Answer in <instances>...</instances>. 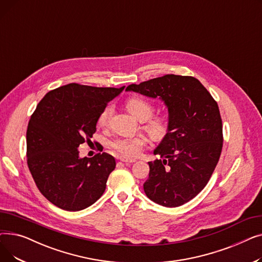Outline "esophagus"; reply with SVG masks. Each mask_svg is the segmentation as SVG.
<instances>
[{
    "mask_svg": "<svg viewBox=\"0 0 262 262\" xmlns=\"http://www.w3.org/2000/svg\"><path fill=\"white\" fill-rule=\"evenodd\" d=\"M120 160L122 161V162H124L125 164H130V163H133V162H135L136 161V159H132V158H126V157H120Z\"/></svg>",
    "mask_w": 262,
    "mask_h": 262,
    "instance_id": "1",
    "label": "esophagus"
}]
</instances>
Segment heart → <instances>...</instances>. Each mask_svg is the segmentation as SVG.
Returning <instances> with one entry per match:
<instances>
[{"instance_id": "b5f03b06", "label": "heart", "mask_w": 262, "mask_h": 262, "mask_svg": "<svg viewBox=\"0 0 262 262\" xmlns=\"http://www.w3.org/2000/svg\"><path fill=\"white\" fill-rule=\"evenodd\" d=\"M126 108L128 112L141 122L148 120L154 113V107L149 102L141 98H133L126 102ZM114 113L112 106H107L99 117V124L106 126ZM146 128L150 134L155 136L162 135L167 129L166 119L157 117L150 119L146 124ZM146 140L142 136L133 137V138H118L113 142L114 148L119 152L123 157L133 158L140 153L141 148L144 146Z\"/></svg>"}]
</instances>
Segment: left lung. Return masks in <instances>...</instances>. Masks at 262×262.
<instances>
[{
	"mask_svg": "<svg viewBox=\"0 0 262 262\" xmlns=\"http://www.w3.org/2000/svg\"><path fill=\"white\" fill-rule=\"evenodd\" d=\"M126 91L159 99L168 108L167 134L154 149L161 158L148 162L146 196L164 207L184 205L207 185L222 152L216 102L192 76L168 74L129 85Z\"/></svg>",
	"mask_w": 262,
	"mask_h": 262,
	"instance_id": "1",
	"label": "left lung"
}]
</instances>
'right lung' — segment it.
Masks as SVG:
<instances>
[{
    "mask_svg": "<svg viewBox=\"0 0 262 262\" xmlns=\"http://www.w3.org/2000/svg\"><path fill=\"white\" fill-rule=\"evenodd\" d=\"M124 88L68 84L47 93L31 117L27 164L39 191L57 207L79 211L104 193L115 158H81L78 146L92 138L100 115Z\"/></svg>",
    "mask_w": 262,
    "mask_h": 262,
    "instance_id": "right-lung-1",
    "label": "right lung"
}]
</instances>
